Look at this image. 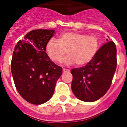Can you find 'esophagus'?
Instances as JSON below:
<instances>
[{
  "instance_id": "34e87169",
  "label": "esophagus",
  "mask_w": 127,
  "mask_h": 127,
  "mask_svg": "<svg viewBox=\"0 0 127 127\" xmlns=\"http://www.w3.org/2000/svg\"><path fill=\"white\" fill-rule=\"evenodd\" d=\"M70 71L69 69H63V73H69Z\"/></svg>"
}]
</instances>
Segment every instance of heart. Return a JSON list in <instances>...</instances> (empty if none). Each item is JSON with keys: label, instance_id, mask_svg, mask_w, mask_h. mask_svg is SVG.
<instances>
[{"label": "heart", "instance_id": "1", "mask_svg": "<svg viewBox=\"0 0 127 127\" xmlns=\"http://www.w3.org/2000/svg\"><path fill=\"white\" fill-rule=\"evenodd\" d=\"M98 49L96 37L78 32H65L59 40L50 39L46 45V51L51 60L55 63H61L66 55L64 63L71 65L77 64L84 66L89 63L95 56Z\"/></svg>", "mask_w": 127, "mask_h": 127}]
</instances>
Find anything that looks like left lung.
I'll return each mask as SVG.
<instances>
[{"mask_svg": "<svg viewBox=\"0 0 127 127\" xmlns=\"http://www.w3.org/2000/svg\"><path fill=\"white\" fill-rule=\"evenodd\" d=\"M92 61L80 68L71 71V89L75 96L86 102H93L102 97L112 84L116 65V47L107 39Z\"/></svg>", "mask_w": 127, "mask_h": 127, "instance_id": "1", "label": "left lung"}]
</instances>
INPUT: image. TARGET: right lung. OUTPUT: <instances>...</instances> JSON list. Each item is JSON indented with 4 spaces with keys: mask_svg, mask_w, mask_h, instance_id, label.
I'll return each mask as SVG.
<instances>
[{
    "mask_svg": "<svg viewBox=\"0 0 127 127\" xmlns=\"http://www.w3.org/2000/svg\"><path fill=\"white\" fill-rule=\"evenodd\" d=\"M54 30H33L14 48L11 69L15 88L27 102L40 105L52 96L63 69L50 60L47 42Z\"/></svg>",
    "mask_w": 127,
    "mask_h": 127,
    "instance_id": "obj_1",
    "label": "right lung"
}]
</instances>
